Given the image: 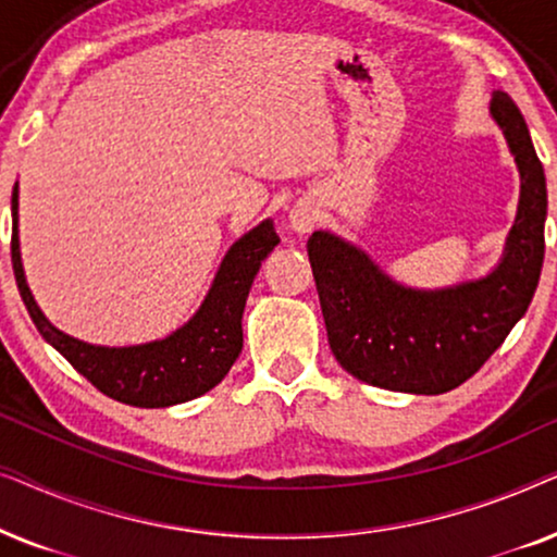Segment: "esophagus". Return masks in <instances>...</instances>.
Segmentation results:
<instances>
[{
  "label": "esophagus",
  "instance_id": "34e87169",
  "mask_svg": "<svg viewBox=\"0 0 557 557\" xmlns=\"http://www.w3.org/2000/svg\"><path fill=\"white\" fill-rule=\"evenodd\" d=\"M317 218H319L317 205L311 200H301L294 205L292 212H288V227H292L296 235H307L311 233V227L317 225Z\"/></svg>",
  "mask_w": 557,
  "mask_h": 557
}]
</instances>
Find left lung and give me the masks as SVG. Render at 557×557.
Wrapping results in <instances>:
<instances>
[{"label": "left lung", "instance_id": "left-lung-1", "mask_svg": "<svg viewBox=\"0 0 557 557\" xmlns=\"http://www.w3.org/2000/svg\"><path fill=\"white\" fill-rule=\"evenodd\" d=\"M490 113L520 172V202L486 276L413 288L387 276L355 243L311 233L307 250L330 347L362 383L413 395L454 391L490 360L535 296L545 256V172L505 90H494Z\"/></svg>", "mask_w": 557, "mask_h": 557}]
</instances>
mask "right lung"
I'll return each instance as SVG.
<instances>
[{"mask_svg":"<svg viewBox=\"0 0 557 557\" xmlns=\"http://www.w3.org/2000/svg\"><path fill=\"white\" fill-rule=\"evenodd\" d=\"M278 246L273 220H263L227 248L193 317L162 339L141 345H90L58 330L29 292L20 253V185L12 189V269L37 332L109 398L136 408H170L212 391L243 349V309L261 263Z\"/></svg>","mask_w":557,"mask_h":557,"instance_id":"right-lung-1","label":"right lung"}]
</instances>
